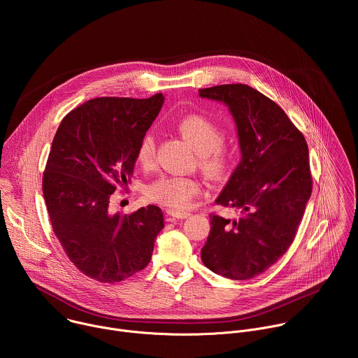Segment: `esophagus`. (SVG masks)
Masks as SVG:
<instances>
[{"label": "esophagus", "mask_w": 358, "mask_h": 358, "mask_svg": "<svg viewBox=\"0 0 358 358\" xmlns=\"http://www.w3.org/2000/svg\"><path fill=\"white\" fill-rule=\"evenodd\" d=\"M187 217H189L188 213H178V211H173V210H169V211H167V218H169V221H171V220H184V218H187Z\"/></svg>", "instance_id": "34e87169"}]
</instances>
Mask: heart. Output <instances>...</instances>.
<instances>
[{
  "label": "heart",
  "mask_w": 358,
  "mask_h": 358,
  "mask_svg": "<svg viewBox=\"0 0 358 358\" xmlns=\"http://www.w3.org/2000/svg\"><path fill=\"white\" fill-rule=\"evenodd\" d=\"M178 131L198 151V162L208 176L220 177L229 169L232 155L225 140L224 127L203 115H187L178 124ZM156 160V138L151 133H145L138 141L136 150V162L141 169H150ZM201 184L192 177L163 176L151 181L145 187V196L173 210H185L192 199L199 194Z\"/></svg>",
  "instance_id": "heart-1"
}]
</instances>
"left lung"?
<instances>
[{
  "mask_svg": "<svg viewBox=\"0 0 358 358\" xmlns=\"http://www.w3.org/2000/svg\"><path fill=\"white\" fill-rule=\"evenodd\" d=\"M199 96L229 108L242 151L217 198L241 217L211 215L201 259L218 275L246 280L276 264L294 241L313 188L309 147L282 108L257 89L218 85L199 89Z\"/></svg>",
  "mask_w": 358,
  "mask_h": 358,
  "instance_id": "left-lung-1",
  "label": "left lung"
}]
</instances>
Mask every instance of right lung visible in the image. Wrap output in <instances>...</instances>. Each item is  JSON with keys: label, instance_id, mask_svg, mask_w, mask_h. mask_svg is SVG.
<instances>
[{"label": "right lung", "instance_id": "1", "mask_svg": "<svg viewBox=\"0 0 358 358\" xmlns=\"http://www.w3.org/2000/svg\"><path fill=\"white\" fill-rule=\"evenodd\" d=\"M148 99L96 97L61 122L42 177L52 229L69 261L103 283L143 271L164 227L156 206L110 214L112 194L130 182L138 141L163 106Z\"/></svg>", "mask_w": 358, "mask_h": 358}]
</instances>
